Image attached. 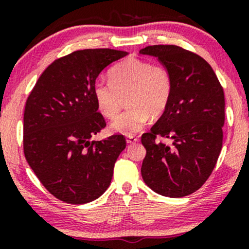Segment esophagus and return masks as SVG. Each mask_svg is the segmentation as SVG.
Wrapping results in <instances>:
<instances>
[{"label":"esophagus","mask_w":249,"mask_h":249,"mask_svg":"<svg viewBox=\"0 0 249 249\" xmlns=\"http://www.w3.org/2000/svg\"><path fill=\"white\" fill-rule=\"evenodd\" d=\"M138 142V138H136V137L130 136V137H127V138H126L127 144H134V142Z\"/></svg>","instance_id":"esophagus-1"}]
</instances>
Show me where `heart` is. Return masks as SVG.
Segmentation results:
<instances>
[{"label": "heart", "mask_w": 249, "mask_h": 249, "mask_svg": "<svg viewBox=\"0 0 249 249\" xmlns=\"http://www.w3.org/2000/svg\"><path fill=\"white\" fill-rule=\"evenodd\" d=\"M93 95L99 111L113 118L121 108L122 96H126V111L110 124L112 132L133 136L141 132L151 115L166 110L172 95V77L162 65L141 58H128L110 71V81L98 79Z\"/></svg>", "instance_id": "obj_1"}]
</instances>
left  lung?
I'll list each match as a JSON object with an SVG mask.
<instances>
[{
	"label": "left lung",
	"instance_id": "left-lung-1",
	"mask_svg": "<svg viewBox=\"0 0 249 249\" xmlns=\"http://www.w3.org/2000/svg\"><path fill=\"white\" fill-rule=\"evenodd\" d=\"M158 58L172 77L166 110L142 134L146 148L142 177L156 193L181 198L199 190L212 173L222 147L224 90L204 58L177 45H151L139 51ZM171 139L172 144L155 141Z\"/></svg>",
	"mask_w": 249,
	"mask_h": 249
}]
</instances>
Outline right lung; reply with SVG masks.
Instances as JSON below:
<instances>
[{
    "mask_svg": "<svg viewBox=\"0 0 249 249\" xmlns=\"http://www.w3.org/2000/svg\"><path fill=\"white\" fill-rule=\"evenodd\" d=\"M127 55L113 49H85L56 59L28 97L23 148L43 186L62 201H93L110 186L113 166L126 142L123 136L90 139L105 127L93 95L97 77Z\"/></svg>",
    "mask_w": 249,
    "mask_h": 249,
    "instance_id": "1",
    "label": "right lung"
}]
</instances>
